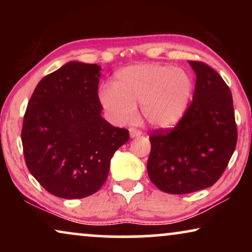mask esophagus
I'll use <instances>...</instances> for the list:
<instances>
[{
	"label": "esophagus",
	"mask_w": 252,
	"mask_h": 252,
	"mask_svg": "<svg viewBox=\"0 0 252 252\" xmlns=\"http://www.w3.org/2000/svg\"><path fill=\"white\" fill-rule=\"evenodd\" d=\"M142 132H141L140 129L137 128H129V135L130 137H136V136H140Z\"/></svg>",
	"instance_id": "esophagus-1"
}]
</instances>
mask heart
I'll list each match as a JSON object with an SVG mask.
<instances>
[{
  "label": "heart",
  "mask_w": 252,
  "mask_h": 252,
  "mask_svg": "<svg viewBox=\"0 0 252 252\" xmlns=\"http://www.w3.org/2000/svg\"><path fill=\"white\" fill-rule=\"evenodd\" d=\"M192 89L184 68L164 64L130 65L118 71L113 85L99 89L98 99L110 122L123 125L134 119L140 103L143 118L151 126L170 128L187 112Z\"/></svg>",
  "instance_id": "obj_1"
}]
</instances>
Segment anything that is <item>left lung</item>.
Segmentation results:
<instances>
[{
    "mask_svg": "<svg viewBox=\"0 0 252 252\" xmlns=\"http://www.w3.org/2000/svg\"><path fill=\"white\" fill-rule=\"evenodd\" d=\"M189 64L196 73V85L187 112L173 128L155 129L149 136L148 174L167 194H189L215 185L237 142L229 87L208 64Z\"/></svg>",
    "mask_w": 252,
    "mask_h": 252,
    "instance_id": "left-lung-1",
    "label": "left lung"
}]
</instances>
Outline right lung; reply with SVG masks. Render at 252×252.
Wrapping results in <instances>:
<instances>
[{
  "instance_id": "add662e5",
  "label": "right lung",
  "mask_w": 252,
  "mask_h": 252,
  "mask_svg": "<svg viewBox=\"0 0 252 252\" xmlns=\"http://www.w3.org/2000/svg\"><path fill=\"white\" fill-rule=\"evenodd\" d=\"M101 67L70 62L34 89L24 116L22 142L31 174L48 192L73 199L104 184L110 160L129 140L101 116Z\"/></svg>"
}]
</instances>
